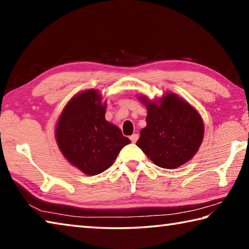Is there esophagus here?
<instances>
[{
	"mask_svg": "<svg viewBox=\"0 0 249 249\" xmlns=\"http://www.w3.org/2000/svg\"><path fill=\"white\" fill-rule=\"evenodd\" d=\"M129 138H130V141H132L133 142H136L137 140H138V135L137 134H133Z\"/></svg>",
	"mask_w": 249,
	"mask_h": 249,
	"instance_id": "obj_1",
	"label": "esophagus"
}]
</instances>
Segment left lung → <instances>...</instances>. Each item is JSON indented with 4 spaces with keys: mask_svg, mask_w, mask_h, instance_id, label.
Segmentation results:
<instances>
[{
    "mask_svg": "<svg viewBox=\"0 0 249 249\" xmlns=\"http://www.w3.org/2000/svg\"><path fill=\"white\" fill-rule=\"evenodd\" d=\"M138 99L147 108L146 127L136 145L156 166L176 169L193 158L202 144L204 124L200 113L178 94Z\"/></svg>",
    "mask_w": 249,
    "mask_h": 249,
    "instance_id": "obj_1",
    "label": "left lung"
}]
</instances>
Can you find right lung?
Wrapping results in <instances>:
<instances>
[{
  "instance_id": "1",
  "label": "right lung",
  "mask_w": 249,
  "mask_h": 249,
  "mask_svg": "<svg viewBox=\"0 0 249 249\" xmlns=\"http://www.w3.org/2000/svg\"><path fill=\"white\" fill-rule=\"evenodd\" d=\"M107 101L88 89L75 94L62 109L54 137L64 157L88 176L99 175L115 161L130 141L116 125L105 120Z\"/></svg>"
}]
</instances>
